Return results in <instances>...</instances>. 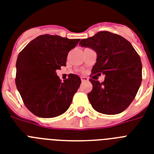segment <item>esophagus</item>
<instances>
[{"label":"esophagus","instance_id":"34e87169","mask_svg":"<svg viewBox=\"0 0 154 154\" xmlns=\"http://www.w3.org/2000/svg\"><path fill=\"white\" fill-rule=\"evenodd\" d=\"M81 81H88V78L87 77H81Z\"/></svg>","mask_w":154,"mask_h":154}]
</instances>
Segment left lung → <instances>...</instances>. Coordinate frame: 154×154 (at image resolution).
Listing matches in <instances>:
<instances>
[{
    "label": "left lung",
    "mask_w": 154,
    "mask_h": 154,
    "mask_svg": "<svg viewBox=\"0 0 154 154\" xmlns=\"http://www.w3.org/2000/svg\"><path fill=\"white\" fill-rule=\"evenodd\" d=\"M97 54L92 73H103L104 81L90 79L92 90L88 98L97 112L105 115L121 113L134 100L142 83V62L133 46L122 36L100 32L80 42Z\"/></svg>",
    "instance_id": "1"
}]
</instances>
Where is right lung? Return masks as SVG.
Masks as SVG:
<instances>
[{
  "label": "right lung",
  "instance_id": "add662e5",
  "mask_svg": "<svg viewBox=\"0 0 154 154\" xmlns=\"http://www.w3.org/2000/svg\"><path fill=\"white\" fill-rule=\"evenodd\" d=\"M79 38L59 35L38 36L23 49L16 61V85L27 108L41 118L62 115L70 106L81 83L76 74L62 81L56 70L66 66V58Z\"/></svg>",
  "mask_w": 154,
  "mask_h": 154
}]
</instances>
